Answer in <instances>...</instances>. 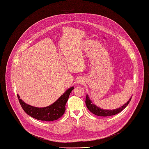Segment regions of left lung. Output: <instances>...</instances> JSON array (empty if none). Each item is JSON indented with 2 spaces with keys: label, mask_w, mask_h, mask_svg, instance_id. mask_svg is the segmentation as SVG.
<instances>
[{
  "label": "left lung",
  "mask_w": 149,
  "mask_h": 149,
  "mask_svg": "<svg viewBox=\"0 0 149 149\" xmlns=\"http://www.w3.org/2000/svg\"><path fill=\"white\" fill-rule=\"evenodd\" d=\"M131 98L129 100V101L125 103L123 106H122L121 107H119L116 109H114V110H104V109H101V108L97 107L96 105L94 104L92 101H91V100L89 98V97L88 94H86V100H85V103L86 105V107L93 114H95L97 116H113L114 115V114H116L119 113H120L121 111H122L126 107H127L128 104L130 103V101H131Z\"/></svg>",
  "instance_id": "1"
}]
</instances>
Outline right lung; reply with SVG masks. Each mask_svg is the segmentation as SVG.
Returning <instances> with one entry per match:
<instances>
[{
	"label": "right lung",
	"mask_w": 149,
	"mask_h": 149,
	"mask_svg": "<svg viewBox=\"0 0 149 149\" xmlns=\"http://www.w3.org/2000/svg\"><path fill=\"white\" fill-rule=\"evenodd\" d=\"M74 86L70 87L51 105L45 107H36L26 104L19 95L17 97L24 111L31 117L42 121H53L61 118L65 112V104Z\"/></svg>",
	"instance_id": "1"
}]
</instances>
